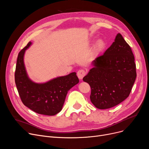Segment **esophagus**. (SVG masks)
<instances>
[{
  "label": "esophagus",
  "instance_id": "esophagus-1",
  "mask_svg": "<svg viewBox=\"0 0 149 149\" xmlns=\"http://www.w3.org/2000/svg\"><path fill=\"white\" fill-rule=\"evenodd\" d=\"M85 75H86V71L83 69H80L79 71L77 72V76L80 79H82L85 76Z\"/></svg>",
  "mask_w": 149,
  "mask_h": 149
}]
</instances>
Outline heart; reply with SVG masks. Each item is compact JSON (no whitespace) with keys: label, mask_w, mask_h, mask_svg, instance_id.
Here are the masks:
<instances>
[{"label":"heart","mask_w":149,"mask_h":149,"mask_svg":"<svg viewBox=\"0 0 149 149\" xmlns=\"http://www.w3.org/2000/svg\"><path fill=\"white\" fill-rule=\"evenodd\" d=\"M106 46V43L103 40H98L95 46V49L97 52H100L101 51H102L104 49Z\"/></svg>","instance_id":"heart-1"}]
</instances>
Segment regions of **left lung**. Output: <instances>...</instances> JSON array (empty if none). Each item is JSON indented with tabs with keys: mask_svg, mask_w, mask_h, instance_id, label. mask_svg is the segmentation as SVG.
Instances as JSON below:
<instances>
[{
	"mask_svg": "<svg viewBox=\"0 0 149 149\" xmlns=\"http://www.w3.org/2000/svg\"><path fill=\"white\" fill-rule=\"evenodd\" d=\"M92 65L83 80L90 85V99L97 108L114 107L129 97L136 77V65L130 47L121 34Z\"/></svg>",
	"mask_w": 149,
	"mask_h": 149,
	"instance_id": "1",
	"label": "left lung"
}]
</instances>
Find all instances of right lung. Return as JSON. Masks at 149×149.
<instances>
[{"mask_svg":"<svg viewBox=\"0 0 149 149\" xmlns=\"http://www.w3.org/2000/svg\"><path fill=\"white\" fill-rule=\"evenodd\" d=\"M32 44L29 42L19 53L15 71V83L20 99L31 110L45 115H54L60 112L68 91L79 83L75 72L59 77L45 83L31 81L27 75L23 57Z\"/></svg>","mask_w":149,"mask_h":149,"instance_id":"obj_1","label":"right lung"}]
</instances>
